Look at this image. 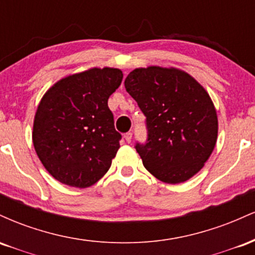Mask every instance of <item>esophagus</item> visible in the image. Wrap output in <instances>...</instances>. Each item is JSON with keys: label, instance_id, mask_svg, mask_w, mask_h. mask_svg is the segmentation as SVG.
I'll return each mask as SVG.
<instances>
[{"label": "esophagus", "instance_id": "esophagus-1", "mask_svg": "<svg viewBox=\"0 0 255 255\" xmlns=\"http://www.w3.org/2000/svg\"><path fill=\"white\" fill-rule=\"evenodd\" d=\"M125 140L128 142V144H129V142L131 141V133H130V131H128V133L125 134Z\"/></svg>", "mask_w": 255, "mask_h": 255}]
</instances>
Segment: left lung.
Masks as SVG:
<instances>
[{
    "label": "left lung",
    "mask_w": 255,
    "mask_h": 255,
    "mask_svg": "<svg viewBox=\"0 0 255 255\" xmlns=\"http://www.w3.org/2000/svg\"><path fill=\"white\" fill-rule=\"evenodd\" d=\"M125 87L146 116L147 142L135 146L145 168L170 184L200 171L218 135L217 111L207 91L188 73L159 66L135 68Z\"/></svg>",
    "instance_id": "obj_1"
}]
</instances>
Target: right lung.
I'll return each instance as SVG.
<instances>
[{"label": "right lung", "mask_w": 255, "mask_h": 255, "mask_svg": "<svg viewBox=\"0 0 255 255\" xmlns=\"http://www.w3.org/2000/svg\"><path fill=\"white\" fill-rule=\"evenodd\" d=\"M119 68H90L62 78L44 93L32 141L44 168L58 182L87 188L107 174L120 148L108 99L121 85Z\"/></svg>", "instance_id": "add662e5"}]
</instances>
